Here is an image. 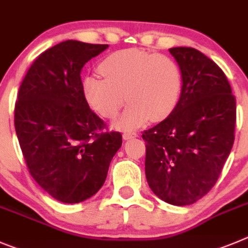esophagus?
Instances as JSON below:
<instances>
[{
	"label": "esophagus",
	"mask_w": 248,
	"mask_h": 248,
	"mask_svg": "<svg viewBox=\"0 0 248 248\" xmlns=\"http://www.w3.org/2000/svg\"><path fill=\"white\" fill-rule=\"evenodd\" d=\"M135 137H137V133L131 132V131H126V132H124V135H122V138H124V140H131V138H135Z\"/></svg>",
	"instance_id": "1"
}]
</instances>
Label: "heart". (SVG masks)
<instances>
[{"mask_svg":"<svg viewBox=\"0 0 248 248\" xmlns=\"http://www.w3.org/2000/svg\"><path fill=\"white\" fill-rule=\"evenodd\" d=\"M101 74L82 80V93L93 110L104 117L117 115L124 102H131L116 126L131 128L147 120L168 117L179 101L183 74L179 64L164 54L137 48L124 49L105 58Z\"/></svg>","mask_w":248,"mask_h":248,"instance_id":"b5f03b06","label":"heart"}]
</instances>
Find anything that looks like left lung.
Masks as SVG:
<instances>
[{
  "label": "left lung",
  "instance_id": "1",
  "mask_svg": "<svg viewBox=\"0 0 248 248\" xmlns=\"http://www.w3.org/2000/svg\"><path fill=\"white\" fill-rule=\"evenodd\" d=\"M169 53L182 69L173 112L144 131L146 178L163 202L190 205L210 191L235 140L236 99L224 71L194 48Z\"/></svg>",
  "mask_w": 248,
  "mask_h": 248
}]
</instances>
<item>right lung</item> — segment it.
<instances>
[{
    "label": "right lung",
    "mask_w": 248,
    "mask_h": 248,
    "mask_svg": "<svg viewBox=\"0 0 248 248\" xmlns=\"http://www.w3.org/2000/svg\"><path fill=\"white\" fill-rule=\"evenodd\" d=\"M108 44L65 41L42 53L21 84L15 127L31 175L54 199L77 204L100 190L122 144L82 93L81 69Z\"/></svg>",
    "instance_id": "add662e5"
}]
</instances>
